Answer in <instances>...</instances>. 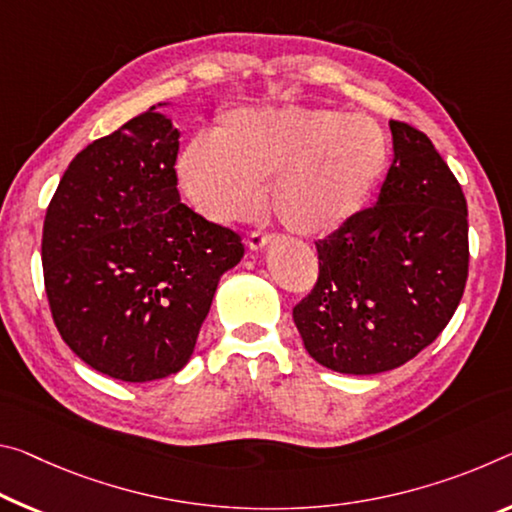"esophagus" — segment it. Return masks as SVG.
<instances>
[{
    "mask_svg": "<svg viewBox=\"0 0 512 512\" xmlns=\"http://www.w3.org/2000/svg\"><path fill=\"white\" fill-rule=\"evenodd\" d=\"M271 241H273L271 234H266V232H253V234H250V237H248V246H250V250H262V248L269 246Z\"/></svg>",
    "mask_w": 512,
    "mask_h": 512,
    "instance_id": "1",
    "label": "esophagus"
}]
</instances>
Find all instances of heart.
I'll return each mask as SVG.
<instances>
[{
    "label": "heart",
    "mask_w": 512,
    "mask_h": 512,
    "mask_svg": "<svg viewBox=\"0 0 512 512\" xmlns=\"http://www.w3.org/2000/svg\"><path fill=\"white\" fill-rule=\"evenodd\" d=\"M389 164L380 125L316 109H243L182 152L177 175L202 214L241 221L262 189L278 221L300 237H323L360 212Z\"/></svg>",
    "instance_id": "1"
}]
</instances>
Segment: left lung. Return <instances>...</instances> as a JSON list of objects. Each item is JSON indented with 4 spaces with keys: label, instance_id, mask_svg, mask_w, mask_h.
I'll return each instance as SVG.
<instances>
[{
    "label": "left lung",
    "instance_id": "8db88e82",
    "mask_svg": "<svg viewBox=\"0 0 512 512\" xmlns=\"http://www.w3.org/2000/svg\"><path fill=\"white\" fill-rule=\"evenodd\" d=\"M378 202L316 241L319 278L294 307L312 358L339 373L396 369L451 321L469 271L467 200L424 132L389 120Z\"/></svg>",
    "mask_w": 512,
    "mask_h": 512
}]
</instances>
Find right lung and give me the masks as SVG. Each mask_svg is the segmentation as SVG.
<instances>
[{
	"label": "right lung",
	"mask_w": 512,
	"mask_h": 512,
	"mask_svg": "<svg viewBox=\"0 0 512 512\" xmlns=\"http://www.w3.org/2000/svg\"><path fill=\"white\" fill-rule=\"evenodd\" d=\"M180 132L141 113L86 145L63 173L43 225L52 319L88 367L148 383L189 362L218 280L241 237L180 202Z\"/></svg>",
	"instance_id": "obj_1"
}]
</instances>
